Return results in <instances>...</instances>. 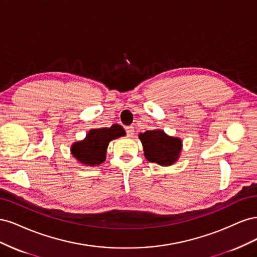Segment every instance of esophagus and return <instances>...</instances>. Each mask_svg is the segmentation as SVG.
<instances>
[{
	"mask_svg": "<svg viewBox=\"0 0 257 257\" xmlns=\"http://www.w3.org/2000/svg\"><path fill=\"white\" fill-rule=\"evenodd\" d=\"M125 131H126V133H127V136H128V137H133L134 132H135L133 126H126V127H125Z\"/></svg>",
	"mask_w": 257,
	"mask_h": 257,
	"instance_id": "obj_1",
	"label": "esophagus"
}]
</instances>
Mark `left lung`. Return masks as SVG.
<instances>
[{"mask_svg":"<svg viewBox=\"0 0 257 257\" xmlns=\"http://www.w3.org/2000/svg\"><path fill=\"white\" fill-rule=\"evenodd\" d=\"M143 144L145 158L161 166H170L180 158L181 138L167 135L163 130L147 131L138 135Z\"/></svg>","mask_w":257,"mask_h":257,"instance_id":"1","label":"left lung"}]
</instances>
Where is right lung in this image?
Returning a JSON list of instances; mask_svg holds the SVG:
<instances>
[{"instance_id":"1","label":"right lung","mask_w":257,"mask_h":257,"mask_svg":"<svg viewBox=\"0 0 257 257\" xmlns=\"http://www.w3.org/2000/svg\"><path fill=\"white\" fill-rule=\"evenodd\" d=\"M125 135V131L119 124H112L110 127L93 128L88 132L84 139L72 145L71 153L80 164L90 167L98 166L106 160L109 143Z\"/></svg>"}]
</instances>
